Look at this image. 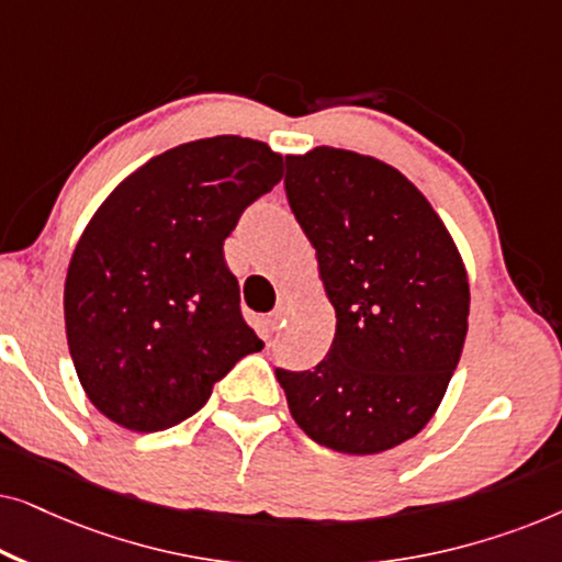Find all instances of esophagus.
I'll list each match as a JSON object with an SVG mask.
<instances>
[{
  "mask_svg": "<svg viewBox=\"0 0 562 562\" xmlns=\"http://www.w3.org/2000/svg\"><path fill=\"white\" fill-rule=\"evenodd\" d=\"M283 322H286V306H279V310H276L271 317H268V329L276 333V329H281Z\"/></svg>",
  "mask_w": 562,
  "mask_h": 562,
  "instance_id": "34e87169",
  "label": "esophagus"
}]
</instances>
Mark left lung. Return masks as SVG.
I'll list each match as a JSON object with an SVG mask.
<instances>
[{
  "instance_id": "1",
  "label": "left lung",
  "mask_w": 562,
  "mask_h": 562,
  "mask_svg": "<svg viewBox=\"0 0 562 562\" xmlns=\"http://www.w3.org/2000/svg\"><path fill=\"white\" fill-rule=\"evenodd\" d=\"M286 194L317 250L335 340L314 371H276L314 442L375 456L432 419L468 333L465 263L440 214L373 156L319 145L286 156Z\"/></svg>"
}]
</instances>
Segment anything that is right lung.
Returning <instances> with one entry per match:
<instances>
[{
    "label": "right lung",
    "instance_id": "right-lung-1",
    "mask_svg": "<svg viewBox=\"0 0 562 562\" xmlns=\"http://www.w3.org/2000/svg\"><path fill=\"white\" fill-rule=\"evenodd\" d=\"M281 176L266 143L202 137L135 168L99 204L68 263L64 314L81 389L114 425H179L263 350L222 245Z\"/></svg>",
    "mask_w": 562,
    "mask_h": 562
}]
</instances>
